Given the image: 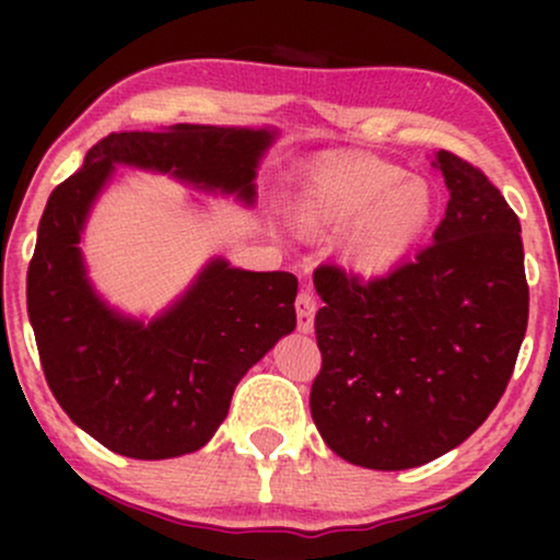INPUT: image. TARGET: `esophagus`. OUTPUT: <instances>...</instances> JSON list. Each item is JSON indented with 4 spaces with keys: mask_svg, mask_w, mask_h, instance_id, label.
I'll list each match as a JSON object with an SVG mask.
<instances>
[{
    "mask_svg": "<svg viewBox=\"0 0 560 560\" xmlns=\"http://www.w3.org/2000/svg\"><path fill=\"white\" fill-rule=\"evenodd\" d=\"M294 311H298V329L302 334H311L313 320H316V298H313V292L302 289L298 300H294Z\"/></svg>",
    "mask_w": 560,
    "mask_h": 560,
    "instance_id": "1",
    "label": "esophagus"
}]
</instances>
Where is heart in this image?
I'll return each mask as SVG.
<instances>
[{
    "mask_svg": "<svg viewBox=\"0 0 560 560\" xmlns=\"http://www.w3.org/2000/svg\"><path fill=\"white\" fill-rule=\"evenodd\" d=\"M432 215V186L374 158L318 165L294 199V223L305 234L326 236L351 226L342 240V260L361 279L395 271L419 244Z\"/></svg>",
    "mask_w": 560,
    "mask_h": 560,
    "instance_id": "heart-1",
    "label": "heart"
}]
</instances>
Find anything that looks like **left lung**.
I'll use <instances>...</instances> for the list:
<instances>
[{"mask_svg":"<svg viewBox=\"0 0 560 560\" xmlns=\"http://www.w3.org/2000/svg\"><path fill=\"white\" fill-rule=\"evenodd\" d=\"M432 165L450 202L413 262L365 284L337 266L316 271L326 305L313 421L339 458L376 471L423 466L477 432L529 318L516 213L464 158L440 150Z\"/></svg>","mask_w":560,"mask_h":560,"instance_id":"1","label":"left lung"}]
</instances>
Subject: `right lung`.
Wrapping results in <instances>:
<instances>
[{"label":"right lung","instance_id":"right-lung-1","mask_svg":"<svg viewBox=\"0 0 560 560\" xmlns=\"http://www.w3.org/2000/svg\"><path fill=\"white\" fill-rule=\"evenodd\" d=\"M276 137L273 128L195 124L110 133L49 195L25 284L28 318L60 408L113 453L163 460L208 445L240 378L298 326V279L213 258L160 316H124L86 276L79 242L89 210L118 165L253 205Z\"/></svg>","mask_w":560,"mask_h":560}]
</instances>
